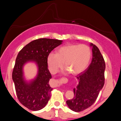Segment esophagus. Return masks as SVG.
<instances>
[{
    "instance_id": "34e87169",
    "label": "esophagus",
    "mask_w": 121,
    "mask_h": 121,
    "mask_svg": "<svg viewBox=\"0 0 121 121\" xmlns=\"http://www.w3.org/2000/svg\"><path fill=\"white\" fill-rule=\"evenodd\" d=\"M55 82H56V83L57 84V85H56V86H58V85H59V82L57 81V80H56V81H55Z\"/></svg>"
}]
</instances>
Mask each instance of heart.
<instances>
[{"label":"heart","instance_id":"heart-1","mask_svg":"<svg viewBox=\"0 0 121 121\" xmlns=\"http://www.w3.org/2000/svg\"><path fill=\"white\" fill-rule=\"evenodd\" d=\"M91 48L85 44H68L57 50L56 54L51 53L47 57L49 71L55 74L64 66L66 71L73 75L82 72L86 68L91 58Z\"/></svg>","mask_w":121,"mask_h":121}]
</instances>
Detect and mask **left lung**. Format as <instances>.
<instances>
[{"label":"left lung","mask_w":121,"mask_h":121,"mask_svg":"<svg viewBox=\"0 0 121 121\" xmlns=\"http://www.w3.org/2000/svg\"><path fill=\"white\" fill-rule=\"evenodd\" d=\"M92 60L84 73L77 77L78 84L73 89L74 97L66 101L69 108L75 112L87 109L94 103L105 83V62L98 47L92 43Z\"/></svg>","instance_id":"1"}]
</instances>
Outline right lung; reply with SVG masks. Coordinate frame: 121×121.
<instances>
[{"label": "right lung", "instance_id": "obj_1", "mask_svg": "<svg viewBox=\"0 0 121 121\" xmlns=\"http://www.w3.org/2000/svg\"><path fill=\"white\" fill-rule=\"evenodd\" d=\"M62 43V40L39 39L26 45L18 53L12 72V80L18 99L30 110L42 109L51 98L52 88L49 81L52 76L48 69L47 57ZM29 62L37 64L38 74L34 79L28 82L24 78L23 67Z\"/></svg>", "mask_w": 121, "mask_h": 121}]
</instances>
